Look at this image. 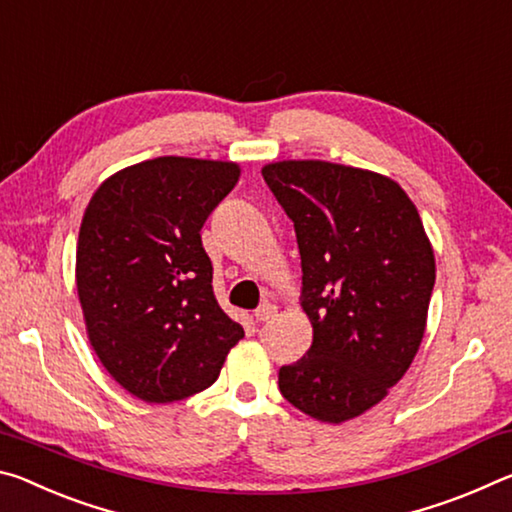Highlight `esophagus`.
Instances as JSON below:
<instances>
[{
  "label": "esophagus",
  "mask_w": 512,
  "mask_h": 512,
  "mask_svg": "<svg viewBox=\"0 0 512 512\" xmlns=\"http://www.w3.org/2000/svg\"><path fill=\"white\" fill-rule=\"evenodd\" d=\"M274 313H276V306L270 304V301H265V304H261V306L256 308L254 317H256V322H267V320H272Z\"/></svg>",
  "instance_id": "obj_1"
}]
</instances>
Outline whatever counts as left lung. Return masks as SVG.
Returning <instances> with one entry per match:
<instances>
[{"label":"left lung","instance_id":"8db88e82","mask_svg":"<svg viewBox=\"0 0 512 512\" xmlns=\"http://www.w3.org/2000/svg\"><path fill=\"white\" fill-rule=\"evenodd\" d=\"M263 179L295 224L313 345L279 390L320 422L363 415L413 363L435 283L431 242L397 181L326 161H279Z\"/></svg>","mask_w":512,"mask_h":512}]
</instances>
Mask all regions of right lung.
<instances>
[{
  "label": "right lung",
  "instance_id": "1",
  "mask_svg": "<svg viewBox=\"0 0 512 512\" xmlns=\"http://www.w3.org/2000/svg\"><path fill=\"white\" fill-rule=\"evenodd\" d=\"M238 177V163L152 158L106 179L83 213L77 290L88 340L149 404L213 385L245 335L217 304L199 233Z\"/></svg>",
  "mask_w": 512,
  "mask_h": 512
}]
</instances>
